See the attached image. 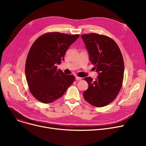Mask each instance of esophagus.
Wrapping results in <instances>:
<instances>
[{"mask_svg":"<svg viewBox=\"0 0 146 146\" xmlns=\"http://www.w3.org/2000/svg\"><path fill=\"white\" fill-rule=\"evenodd\" d=\"M75 78H76V80H82V78H80V77H78V76H76Z\"/></svg>","mask_w":146,"mask_h":146,"instance_id":"1","label":"esophagus"}]
</instances>
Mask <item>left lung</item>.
<instances>
[{
	"label": "left lung",
	"instance_id": "1",
	"mask_svg": "<svg viewBox=\"0 0 146 146\" xmlns=\"http://www.w3.org/2000/svg\"><path fill=\"white\" fill-rule=\"evenodd\" d=\"M81 37L98 73L95 80L90 77L84 79L89 86L83 97L90 105L103 107L112 102L121 90L124 72L123 57L117 44L108 36L90 33Z\"/></svg>",
	"mask_w": 146,
	"mask_h": 146
}]
</instances>
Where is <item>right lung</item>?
<instances>
[{"instance_id": "obj_1", "label": "right lung", "mask_w": 146, "mask_h": 146, "mask_svg": "<svg viewBox=\"0 0 146 146\" xmlns=\"http://www.w3.org/2000/svg\"><path fill=\"white\" fill-rule=\"evenodd\" d=\"M79 35L48 33L38 37L32 45L25 63V76L31 94L39 101L49 104L66 92L75 80L65 74L57 64L64 60L67 50Z\"/></svg>"}]
</instances>
